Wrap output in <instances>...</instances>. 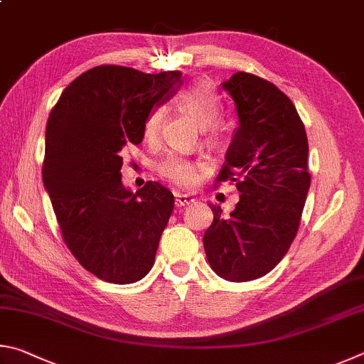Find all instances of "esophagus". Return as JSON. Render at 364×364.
<instances>
[{
    "label": "esophagus",
    "instance_id": "34e87169",
    "mask_svg": "<svg viewBox=\"0 0 364 364\" xmlns=\"http://www.w3.org/2000/svg\"><path fill=\"white\" fill-rule=\"evenodd\" d=\"M190 203H193L192 195H187V193H177L176 195V206L177 208H183V206L190 205Z\"/></svg>",
    "mask_w": 364,
    "mask_h": 364
}]
</instances>
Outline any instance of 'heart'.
Returning a JSON list of instances; mask_svg holds the SVG:
<instances>
[{
  "mask_svg": "<svg viewBox=\"0 0 364 364\" xmlns=\"http://www.w3.org/2000/svg\"><path fill=\"white\" fill-rule=\"evenodd\" d=\"M178 102H181V105L192 114L200 127L213 126L220 117V100L208 82H196V85L188 86L186 91H182V94L178 95ZM161 121L163 108H153L144 123V136L146 139L156 137L159 127H161ZM206 142L214 145L219 144L220 134L215 129H211L206 134ZM198 164H195L187 158L176 155L164 158L163 161L158 164L159 174L181 187L193 186L196 178H198Z\"/></svg>",
  "mask_w": 364,
  "mask_h": 364,
  "instance_id": "obj_1",
  "label": "heart"
}]
</instances>
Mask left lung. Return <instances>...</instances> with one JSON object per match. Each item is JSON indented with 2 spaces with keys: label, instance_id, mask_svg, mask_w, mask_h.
<instances>
[{
  "label": "left lung",
  "instance_id": "left-lung-1",
  "mask_svg": "<svg viewBox=\"0 0 364 364\" xmlns=\"http://www.w3.org/2000/svg\"><path fill=\"white\" fill-rule=\"evenodd\" d=\"M222 87L240 126L218 182H237L240 201L203 237L208 262L220 278L241 283L275 269L294 241L310 188L309 140L294 104L260 76L238 72Z\"/></svg>",
  "mask_w": 364,
  "mask_h": 364
}]
</instances>
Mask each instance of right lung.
Masks as SVG:
<instances>
[{"label":"right lung","instance_id":"1","mask_svg":"<svg viewBox=\"0 0 364 364\" xmlns=\"http://www.w3.org/2000/svg\"><path fill=\"white\" fill-rule=\"evenodd\" d=\"M182 73L119 65L87 70L63 89L46 124L43 182L62 238L100 279L129 284L155 262L174 195L158 182L132 193L121 182V150L139 145L153 108L172 97Z\"/></svg>","mask_w":364,"mask_h":364}]
</instances>
